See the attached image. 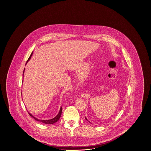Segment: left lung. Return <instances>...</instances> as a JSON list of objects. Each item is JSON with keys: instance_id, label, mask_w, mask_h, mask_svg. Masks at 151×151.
I'll list each match as a JSON object with an SVG mask.
<instances>
[{"instance_id": "obj_1", "label": "left lung", "mask_w": 151, "mask_h": 151, "mask_svg": "<svg viewBox=\"0 0 151 151\" xmlns=\"http://www.w3.org/2000/svg\"><path fill=\"white\" fill-rule=\"evenodd\" d=\"M86 120L88 121H89L88 120V119H86Z\"/></svg>"}]
</instances>
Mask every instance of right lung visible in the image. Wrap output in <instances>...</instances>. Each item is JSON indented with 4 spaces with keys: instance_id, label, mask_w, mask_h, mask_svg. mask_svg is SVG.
I'll list each match as a JSON object with an SVG mask.
<instances>
[{
    "instance_id": "1",
    "label": "right lung",
    "mask_w": 151,
    "mask_h": 151,
    "mask_svg": "<svg viewBox=\"0 0 151 151\" xmlns=\"http://www.w3.org/2000/svg\"><path fill=\"white\" fill-rule=\"evenodd\" d=\"M32 54H33V52L31 53L30 56L29 57V58L28 60H27V62H26V65L27 64V62L30 60L31 57V56L32 55ZM25 68H24V72H23V77H24V72H25ZM22 82H23V81H22ZM62 107H60V111H59V112H58V114L56 115V116L55 117H53V118L52 119H50V120H40L39 119H37L36 117H35L34 116H33L31 114H30V112H29L28 111H27V112L29 113V115H30V116H31L32 117H33V118L35 120H36V121H40V122H41L44 123V124H53L56 123V122H57L59 120V119H60V116H61V114H62Z\"/></svg>"
}]
</instances>
